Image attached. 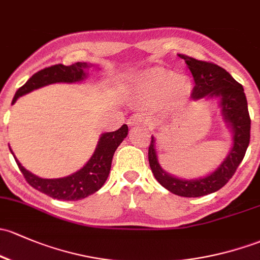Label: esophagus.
Here are the masks:
<instances>
[{"label": "esophagus", "instance_id": "obj_1", "mask_svg": "<svg viewBox=\"0 0 260 260\" xmlns=\"http://www.w3.org/2000/svg\"><path fill=\"white\" fill-rule=\"evenodd\" d=\"M127 123H128V125H131V127H135V125H147L148 124V122H147L146 119L141 116V114H133L132 117H129V119H128Z\"/></svg>", "mask_w": 260, "mask_h": 260}]
</instances>
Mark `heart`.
Wrapping results in <instances>:
<instances>
[{
    "mask_svg": "<svg viewBox=\"0 0 260 260\" xmlns=\"http://www.w3.org/2000/svg\"><path fill=\"white\" fill-rule=\"evenodd\" d=\"M168 93L172 105L187 102L193 94V82L185 75L167 68L144 71L133 82L132 97L138 105H153Z\"/></svg>",
    "mask_w": 260,
    "mask_h": 260,
    "instance_id": "1",
    "label": "heart"
}]
</instances>
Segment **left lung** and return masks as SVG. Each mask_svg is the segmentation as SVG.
<instances>
[{"label": "left lung", "instance_id": "obj_1", "mask_svg": "<svg viewBox=\"0 0 260 260\" xmlns=\"http://www.w3.org/2000/svg\"><path fill=\"white\" fill-rule=\"evenodd\" d=\"M179 57L184 59L194 77L192 100H217L223 121L232 135L231 151L223 162L207 176L193 179L178 178L167 173L159 165L155 138L152 136L148 160L154 178L173 194L194 198L219 190L236 173L249 146L250 118L243 86L224 68L184 54H179Z\"/></svg>", "mask_w": 260, "mask_h": 260}]
</instances>
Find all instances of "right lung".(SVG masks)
Listing matches in <instances>:
<instances>
[{
    "instance_id": "1",
    "label": "right lung",
    "mask_w": 260,
    "mask_h": 260,
    "mask_svg": "<svg viewBox=\"0 0 260 260\" xmlns=\"http://www.w3.org/2000/svg\"><path fill=\"white\" fill-rule=\"evenodd\" d=\"M93 67L94 64L92 63L77 62V63L71 66L56 64L45 68V70H41L40 72L35 73L21 88H18L12 100V105H15L16 101L22 95L41 88V87L48 86V84L83 82L88 77L89 70ZM97 70H100V68H97ZM127 124H123L119 129L114 131V132L102 133L98 139L93 154L91 155L88 162L82 167L80 171L63 177V178H41L36 174L27 171L21 165L20 160L16 158V155L13 154L12 149L10 148V151L15 157L18 168H20L29 185L54 199L80 201V199L93 194L102 188V185L108 178L114 152L122 143L123 139L127 137Z\"/></svg>"
}]
</instances>
